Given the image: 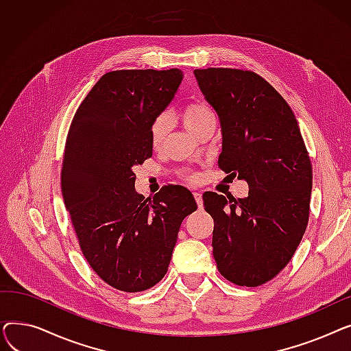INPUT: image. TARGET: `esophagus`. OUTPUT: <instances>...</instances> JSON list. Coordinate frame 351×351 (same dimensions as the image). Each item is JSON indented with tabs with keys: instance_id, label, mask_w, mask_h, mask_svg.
<instances>
[{
	"instance_id": "1",
	"label": "esophagus",
	"mask_w": 351,
	"mask_h": 351,
	"mask_svg": "<svg viewBox=\"0 0 351 351\" xmlns=\"http://www.w3.org/2000/svg\"><path fill=\"white\" fill-rule=\"evenodd\" d=\"M193 196H195V200L199 208H202V205H204V199H202V192L200 191H196L193 192Z\"/></svg>"
}]
</instances>
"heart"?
<instances>
[{
  "label": "heart",
  "mask_w": 351,
  "mask_h": 351,
  "mask_svg": "<svg viewBox=\"0 0 351 351\" xmlns=\"http://www.w3.org/2000/svg\"><path fill=\"white\" fill-rule=\"evenodd\" d=\"M212 118H215L213 112L204 104L189 105L182 112L183 125H185V128L191 134H195L202 125ZM169 128H171V118L168 115H160L154 121L151 126V141L155 146L163 141V138L169 131Z\"/></svg>",
  "instance_id": "1"
}]
</instances>
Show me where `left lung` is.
<instances>
[{
	"mask_svg": "<svg viewBox=\"0 0 351 351\" xmlns=\"http://www.w3.org/2000/svg\"><path fill=\"white\" fill-rule=\"evenodd\" d=\"M215 110L222 152L219 166L249 185L245 199L204 193L213 217V257L239 286L271 280L304 234L313 185L311 163L293 110L262 77L230 68L195 69Z\"/></svg>",
	"mask_w": 351,
	"mask_h": 351,
	"instance_id": "obj_1",
	"label": "left lung"
}]
</instances>
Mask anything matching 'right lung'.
<instances>
[{"label":"right lung","instance_id":"1","mask_svg":"<svg viewBox=\"0 0 351 351\" xmlns=\"http://www.w3.org/2000/svg\"><path fill=\"white\" fill-rule=\"evenodd\" d=\"M178 68L108 72L72 119L61 189L81 250L99 278L136 293L168 271L191 191L168 186L152 200L135 189L134 166L152 156L151 126L182 84Z\"/></svg>","mask_w":351,"mask_h":351}]
</instances>
